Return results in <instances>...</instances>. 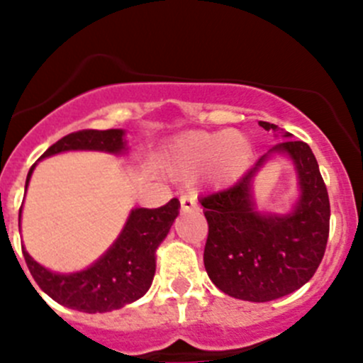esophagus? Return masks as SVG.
<instances>
[{
	"label": "esophagus",
	"mask_w": 363,
	"mask_h": 363,
	"mask_svg": "<svg viewBox=\"0 0 363 363\" xmlns=\"http://www.w3.org/2000/svg\"><path fill=\"white\" fill-rule=\"evenodd\" d=\"M199 208V203H196V199L191 195H182L181 196V211L182 212H191Z\"/></svg>",
	"instance_id": "obj_1"
}]
</instances>
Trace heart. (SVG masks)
Instances as JSON below:
<instances>
[{"label": "heart", "mask_w": 363, "mask_h": 363, "mask_svg": "<svg viewBox=\"0 0 363 363\" xmlns=\"http://www.w3.org/2000/svg\"><path fill=\"white\" fill-rule=\"evenodd\" d=\"M251 156V145L233 130L188 131L172 142L167 163L175 175H193L211 167L216 179L233 182Z\"/></svg>", "instance_id": "1"}]
</instances>
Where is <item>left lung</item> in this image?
Returning a JSON list of instances; mask_svg holds the SVG:
<instances>
[{
  "label": "left lung",
  "instance_id": "8db88e82",
  "mask_svg": "<svg viewBox=\"0 0 363 363\" xmlns=\"http://www.w3.org/2000/svg\"><path fill=\"white\" fill-rule=\"evenodd\" d=\"M267 131H281L259 121ZM274 154L292 160L301 195L288 215L259 213L252 182ZM208 223L203 263L212 283L223 294L247 302H269L294 294L314 276L323 259L330 228V202L320 167L306 142L284 140L247 170L235 186L202 196Z\"/></svg>",
  "mask_w": 363,
  "mask_h": 363
}]
</instances>
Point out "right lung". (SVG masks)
Masks as SVG:
<instances>
[{
    "label": "right lung",
    "instance_id": "1",
    "mask_svg": "<svg viewBox=\"0 0 363 363\" xmlns=\"http://www.w3.org/2000/svg\"><path fill=\"white\" fill-rule=\"evenodd\" d=\"M67 151H101L124 155L128 151L124 130H82L69 133L50 145L42 158ZM36 163L29 168L26 188ZM177 199L160 208H133L123 232L96 262L73 274H57L23 255L42 291L61 306L82 313H108L135 302L151 288L156 272V250L179 216Z\"/></svg>",
    "mask_w": 363,
    "mask_h": 363
}]
</instances>
